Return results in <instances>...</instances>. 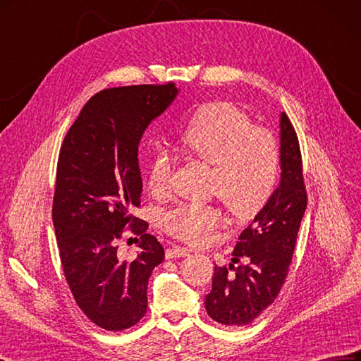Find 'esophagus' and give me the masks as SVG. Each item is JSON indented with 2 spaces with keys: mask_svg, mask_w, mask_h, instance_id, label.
Returning a JSON list of instances; mask_svg holds the SVG:
<instances>
[{
  "mask_svg": "<svg viewBox=\"0 0 361 361\" xmlns=\"http://www.w3.org/2000/svg\"><path fill=\"white\" fill-rule=\"evenodd\" d=\"M190 255V251L185 250V247L180 246H171L166 251V258L171 259V258H180V257H186Z\"/></svg>",
  "mask_w": 361,
  "mask_h": 361,
  "instance_id": "esophagus-1",
  "label": "esophagus"
}]
</instances>
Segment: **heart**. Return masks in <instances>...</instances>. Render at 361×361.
Instances as JSON below:
<instances>
[{"mask_svg": "<svg viewBox=\"0 0 361 361\" xmlns=\"http://www.w3.org/2000/svg\"><path fill=\"white\" fill-rule=\"evenodd\" d=\"M180 146L214 166L210 191L219 195L230 212L240 219L252 218L267 203L276 186L281 152L276 139L255 127L245 111L228 103L198 109L178 133ZM175 159L158 146L147 166V183L155 194L170 188ZM222 222L219 207L180 203L164 214V228L178 239L198 243Z\"/></svg>", "mask_w": 361, "mask_h": 361, "instance_id": "1", "label": "heart"}]
</instances>
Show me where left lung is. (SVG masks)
Segmentation results:
<instances>
[{"instance_id":"8db88e82","label":"left lung","mask_w":361,"mask_h":361,"mask_svg":"<svg viewBox=\"0 0 361 361\" xmlns=\"http://www.w3.org/2000/svg\"><path fill=\"white\" fill-rule=\"evenodd\" d=\"M281 180L267 203L245 228L233 251V263L215 267L206 295L209 317L224 326H246L275 302L287 278L297 233L307 204L302 154L288 116L281 114ZM234 269L231 274L229 270Z\"/></svg>"}]
</instances>
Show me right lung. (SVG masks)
I'll use <instances>...</instances> for the list:
<instances>
[{
    "label": "right lung",
    "mask_w": 361,
    "mask_h": 361,
    "mask_svg": "<svg viewBox=\"0 0 361 361\" xmlns=\"http://www.w3.org/2000/svg\"><path fill=\"white\" fill-rule=\"evenodd\" d=\"M178 94L175 83L98 92L61 146L52 219L62 269L83 314L109 331L145 317L149 276L164 259L163 246L131 210L140 206L143 190L140 139ZM126 226L141 235V252L131 262L116 246Z\"/></svg>",
    "instance_id": "obj_1"
}]
</instances>
